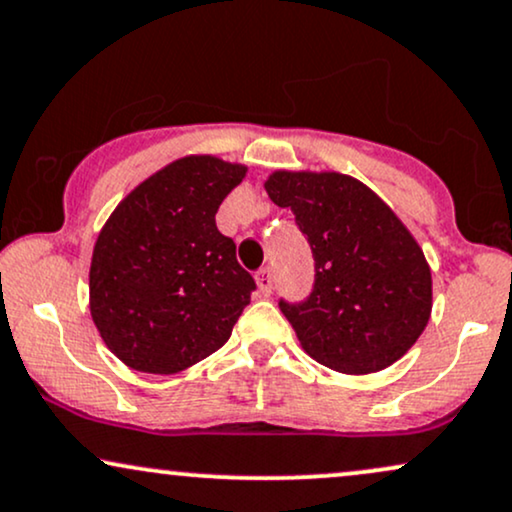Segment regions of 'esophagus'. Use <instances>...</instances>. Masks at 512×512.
I'll return each instance as SVG.
<instances>
[{"instance_id": "obj_1", "label": "esophagus", "mask_w": 512, "mask_h": 512, "mask_svg": "<svg viewBox=\"0 0 512 512\" xmlns=\"http://www.w3.org/2000/svg\"><path fill=\"white\" fill-rule=\"evenodd\" d=\"M255 281H257V288H260L262 295H271V290H274V271L269 267L260 269L255 274Z\"/></svg>"}]
</instances>
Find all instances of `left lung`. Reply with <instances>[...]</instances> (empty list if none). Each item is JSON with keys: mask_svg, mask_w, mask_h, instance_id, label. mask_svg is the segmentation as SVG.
I'll return each instance as SVG.
<instances>
[{"mask_svg": "<svg viewBox=\"0 0 512 512\" xmlns=\"http://www.w3.org/2000/svg\"><path fill=\"white\" fill-rule=\"evenodd\" d=\"M264 189L293 210L314 255L307 300L278 302L304 352L349 375L404 357L430 321L432 276L390 205L340 172L278 170Z\"/></svg>", "mask_w": 512, "mask_h": 512, "instance_id": "8db88e82", "label": "left lung"}]
</instances>
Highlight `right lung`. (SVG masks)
<instances>
[{
    "instance_id": "obj_1",
    "label": "right lung",
    "mask_w": 512,
    "mask_h": 512,
    "mask_svg": "<svg viewBox=\"0 0 512 512\" xmlns=\"http://www.w3.org/2000/svg\"><path fill=\"white\" fill-rule=\"evenodd\" d=\"M248 167L186 155L122 200L96 238L89 309L122 364L172 375L229 340L255 278L215 215Z\"/></svg>"
}]
</instances>
